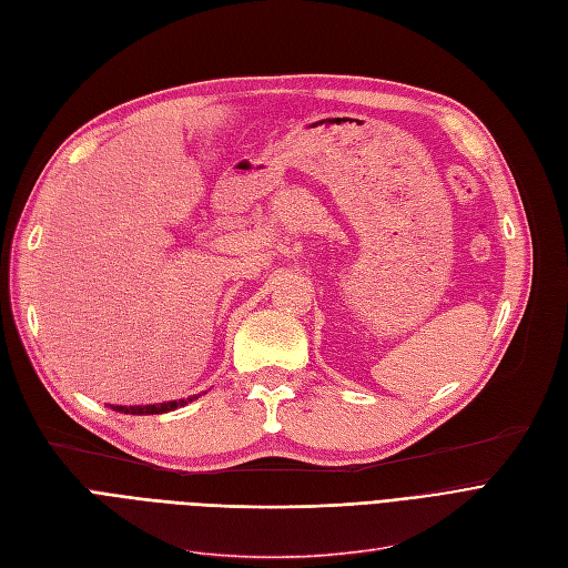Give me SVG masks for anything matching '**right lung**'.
I'll list each match as a JSON object with an SVG mask.
<instances>
[{"label":"right lung","instance_id":"right-lung-1","mask_svg":"<svg viewBox=\"0 0 568 568\" xmlns=\"http://www.w3.org/2000/svg\"><path fill=\"white\" fill-rule=\"evenodd\" d=\"M199 395H192L186 397V400H171V403H159V405H135V407H129V405H110L114 412H121V414H165V412H173L178 407H184L186 403L196 400Z\"/></svg>","mask_w":568,"mask_h":568}]
</instances>
